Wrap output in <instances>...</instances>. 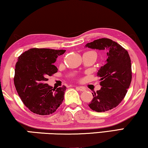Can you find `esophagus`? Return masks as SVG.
<instances>
[{
    "label": "esophagus",
    "mask_w": 148,
    "mask_h": 148,
    "mask_svg": "<svg viewBox=\"0 0 148 148\" xmlns=\"http://www.w3.org/2000/svg\"><path fill=\"white\" fill-rule=\"evenodd\" d=\"M76 88L78 90H79V91H82V92H83V91L86 90V88H84V87H82V86H76Z\"/></svg>",
    "instance_id": "esophagus-1"
}]
</instances>
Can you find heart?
Returning <instances> with one entry per match:
<instances>
[{"instance_id":"1","label":"heart","mask_w":148,"mask_h":148,"mask_svg":"<svg viewBox=\"0 0 148 148\" xmlns=\"http://www.w3.org/2000/svg\"><path fill=\"white\" fill-rule=\"evenodd\" d=\"M89 52H92L93 53H94L95 54V55L96 56V57H97V53H96L95 52V51H89Z\"/></svg>"}]
</instances>
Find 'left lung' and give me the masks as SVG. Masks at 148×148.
<instances>
[{"instance_id":"obj_1","label":"left lung","mask_w":148,"mask_h":148,"mask_svg":"<svg viewBox=\"0 0 148 148\" xmlns=\"http://www.w3.org/2000/svg\"><path fill=\"white\" fill-rule=\"evenodd\" d=\"M86 47L107 51V64L98 70L102 86L92 93L88 107L97 112H105L116 107L125 97L132 78V64L127 51L115 41L107 38L96 39Z\"/></svg>"}]
</instances>
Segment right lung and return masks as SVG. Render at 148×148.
Instances as JSON below:
<instances>
[{
  "label": "right lung",
  "mask_w": 148,
  "mask_h": 148,
  "mask_svg": "<svg viewBox=\"0 0 148 148\" xmlns=\"http://www.w3.org/2000/svg\"><path fill=\"white\" fill-rule=\"evenodd\" d=\"M66 50L32 48L21 54L14 70V84L24 105L35 114L54 113L64 101L66 87L53 88L45 83L58 72L53 63Z\"/></svg>",
  "instance_id": "obj_1"
}]
</instances>
